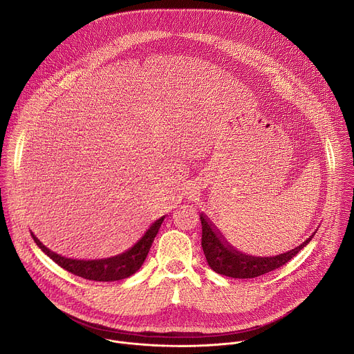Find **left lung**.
I'll list each match as a JSON object with an SVG mask.
<instances>
[{"label": "left lung", "mask_w": 354, "mask_h": 354, "mask_svg": "<svg viewBox=\"0 0 354 354\" xmlns=\"http://www.w3.org/2000/svg\"><path fill=\"white\" fill-rule=\"evenodd\" d=\"M200 219H201V229H203L201 248L208 266L216 274L230 277V278H238V279L257 278L260 275L268 274L285 266L314 236V234H311V236L306 242H303L300 246L283 254H278L274 257H256V256L241 253L234 248H232L222 238V234L215 229V226L209 222V219L204 214H200Z\"/></svg>", "instance_id": "1"}]
</instances>
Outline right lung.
Masks as SVG:
<instances>
[{
	"mask_svg": "<svg viewBox=\"0 0 354 354\" xmlns=\"http://www.w3.org/2000/svg\"><path fill=\"white\" fill-rule=\"evenodd\" d=\"M165 216H161L157 219L143 234L142 239L131 248L128 252L118 254L115 257L109 259H101V260H73L62 257L50 249H47L36 236L32 233V238L36 242V245L59 267L66 270L68 272L77 275L80 278L88 279V281H98V282H112V281H121L125 278H129L133 275L145 263L149 250L154 242L156 234L158 233V229L162 223Z\"/></svg>",
	"mask_w": 354,
	"mask_h": 354,
	"instance_id": "right-lung-1",
	"label": "right lung"
}]
</instances>
